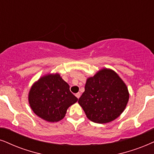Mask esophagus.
I'll return each instance as SVG.
<instances>
[{"label":"esophagus","mask_w":154,"mask_h":154,"mask_svg":"<svg viewBox=\"0 0 154 154\" xmlns=\"http://www.w3.org/2000/svg\"><path fill=\"white\" fill-rule=\"evenodd\" d=\"M75 96H76V97H77V99H79V97H80V93L79 92H78V93H77V94H75Z\"/></svg>","instance_id":"1"}]
</instances>
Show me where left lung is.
<instances>
[{
  "mask_svg": "<svg viewBox=\"0 0 154 154\" xmlns=\"http://www.w3.org/2000/svg\"><path fill=\"white\" fill-rule=\"evenodd\" d=\"M128 88L112 69L103 68L87 79L79 104L91 122L105 124L116 119L125 109Z\"/></svg>",
  "mask_w": 154,
  "mask_h": 154,
  "instance_id": "1",
  "label": "left lung"
}]
</instances>
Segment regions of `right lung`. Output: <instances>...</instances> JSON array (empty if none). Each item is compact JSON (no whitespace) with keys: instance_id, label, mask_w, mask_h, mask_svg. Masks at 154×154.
<instances>
[{"instance_id":"1","label":"right lung","mask_w":154,"mask_h":154,"mask_svg":"<svg viewBox=\"0 0 154 154\" xmlns=\"http://www.w3.org/2000/svg\"><path fill=\"white\" fill-rule=\"evenodd\" d=\"M77 100L69 90V85L57 73L40 77L31 87L28 94L29 104L33 112L49 122L63 119L69 106Z\"/></svg>"}]
</instances>
